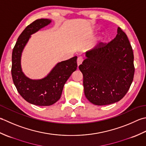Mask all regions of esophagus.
I'll list each match as a JSON object with an SVG mask.
<instances>
[{
  "mask_svg": "<svg viewBox=\"0 0 146 146\" xmlns=\"http://www.w3.org/2000/svg\"><path fill=\"white\" fill-rule=\"evenodd\" d=\"M83 60H84V59H83V58L82 57V56H79L78 58H77V65H81V64H82V62H83Z\"/></svg>",
  "mask_w": 146,
  "mask_h": 146,
  "instance_id": "34e87169",
  "label": "esophagus"
}]
</instances>
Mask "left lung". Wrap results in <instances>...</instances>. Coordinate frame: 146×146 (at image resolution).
<instances>
[{"label": "left lung", "mask_w": 146, "mask_h": 146, "mask_svg": "<svg viewBox=\"0 0 146 146\" xmlns=\"http://www.w3.org/2000/svg\"><path fill=\"white\" fill-rule=\"evenodd\" d=\"M79 66L86 98L94 105H106L122 99L134 76L133 53L127 35L118 28L108 43H100L88 52Z\"/></svg>", "instance_id": "left-lung-1"}]
</instances>
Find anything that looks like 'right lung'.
Here are the masks:
<instances>
[{
	"mask_svg": "<svg viewBox=\"0 0 146 146\" xmlns=\"http://www.w3.org/2000/svg\"><path fill=\"white\" fill-rule=\"evenodd\" d=\"M48 19H36L26 27L19 35L12 54L11 74L17 91L26 102L38 106H50L60 99L65 83L77 69V56L56 64L44 78L29 79L21 67V53L32 34L48 25Z\"/></svg>",
	"mask_w": 146,
	"mask_h": 146,
	"instance_id": "right-lung-1",
	"label": "right lung"
}]
</instances>
